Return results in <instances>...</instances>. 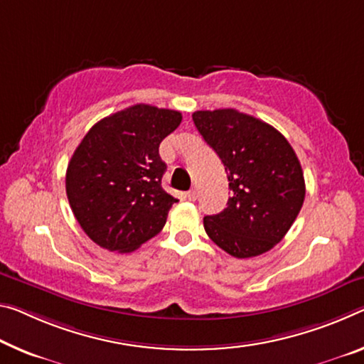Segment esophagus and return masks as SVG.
<instances>
[{"mask_svg": "<svg viewBox=\"0 0 364 364\" xmlns=\"http://www.w3.org/2000/svg\"><path fill=\"white\" fill-rule=\"evenodd\" d=\"M186 199L188 200H196V199H198V191H196V189H191V191H188L186 193Z\"/></svg>", "mask_w": 364, "mask_h": 364, "instance_id": "obj_1", "label": "esophagus"}]
</instances>
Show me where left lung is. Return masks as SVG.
<instances>
[{
	"mask_svg": "<svg viewBox=\"0 0 364 364\" xmlns=\"http://www.w3.org/2000/svg\"><path fill=\"white\" fill-rule=\"evenodd\" d=\"M196 128L228 175L227 209L204 217L209 238L230 256L264 255L280 243L304 200L301 165L272 126L233 108L193 113Z\"/></svg>",
	"mask_w": 364,
	"mask_h": 364,
	"instance_id": "8db88e82",
	"label": "left lung"
}]
</instances>
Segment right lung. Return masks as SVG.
Instances as JSON below:
<instances>
[{"label": "right lung", "instance_id": "obj_1", "mask_svg": "<svg viewBox=\"0 0 364 364\" xmlns=\"http://www.w3.org/2000/svg\"><path fill=\"white\" fill-rule=\"evenodd\" d=\"M181 113L137 103L100 119L66 170V194L85 235L103 250L131 252L161 232L178 203L161 188L160 142Z\"/></svg>", "mask_w": 364, "mask_h": 364}]
</instances>
